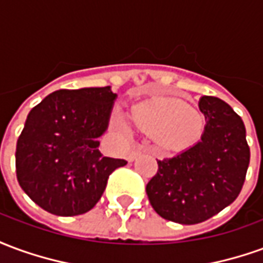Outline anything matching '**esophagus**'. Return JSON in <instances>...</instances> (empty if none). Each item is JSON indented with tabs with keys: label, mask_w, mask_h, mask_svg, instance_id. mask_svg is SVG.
Wrapping results in <instances>:
<instances>
[{
	"label": "esophagus",
	"mask_w": 263,
	"mask_h": 263,
	"mask_svg": "<svg viewBox=\"0 0 263 263\" xmlns=\"http://www.w3.org/2000/svg\"><path fill=\"white\" fill-rule=\"evenodd\" d=\"M139 155H141V151H139V149H135V151H131V152L128 154L126 159L129 160V162H132V160L137 159V156H139Z\"/></svg>",
	"instance_id": "esophagus-1"
}]
</instances>
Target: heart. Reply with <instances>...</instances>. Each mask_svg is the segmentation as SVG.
<instances>
[{
    "instance_id": "obj_1",
    "label": "heart",
    "mask_w": 263,
    "mask_h": 263,
    "mask_svg": "<svg viewBox=\"0 0 263 263\" xmlns=\"http://www.w3.org/2000/svg\"><path fill=\"white\" fill-rule=\"evenodd\" d=\"M129 115L139 131L155 137L167 151L190 148L204 131L203 115L180 98L154 96L135 104ZM112 125L124 134L129 132V126L120 115L112 117Z\"/></svg>"
}]
</instances>
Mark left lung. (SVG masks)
I'll return each mask as SVG.
<instances>
[{
	"mask_svg": "<svg viewBox=\"0 0 263 263\" xmlns=\"http://www.w3.org/2000/svg\"><path fill=\"white\" fill-rule=\"evenodd\" d=\"M198 107L207 121L201 141L158 160V172L146 184L155 211L186 226L209 220L238 197L251 158L245 125L226 101L203 96Z\"/></svg>",
	"mask_w": 263,
	"mask_h": 263,
	"instance_id": "1",
	"label": "left lung"
}]
</instances>
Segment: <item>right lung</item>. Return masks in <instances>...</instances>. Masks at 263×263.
<instances>
[{
	"label": "right lung",
	"mask_w": 263,
	"mask_h": 263,
	"mask_svg": "<svg viewBox=\"0 0 263 263\" xmlns=\"http://www.w3.org/2000/svg\"><path fill=\"white\" fill-rule=\"evenodd\" d=\"M115 96L109 86L58 90L28 114L16 142V179L50 214L71 217L90 211L109 175L126 165L98 151Z\"/></svg>",
	"instance_id": "1"
}]
</instances>
